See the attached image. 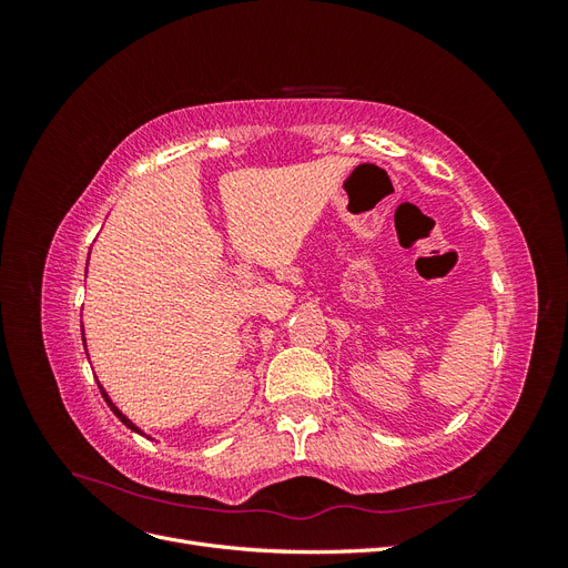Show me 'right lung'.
<instances>
[{"mask_svg":"<svg viewBox=\"0 0 568 568\" xmlns=\"http://www.w3.org/2000/svg\"><path fill=\"white\" fill-rule=\"evenodd\" d=\"M99 390H101V395H104V400H106V405L111 407V412H113V415H115V417H118L120 422H123V424H125L128 428H134V432H140V428H136V426H134V424H132V422H130V419H128V417L123 415V412H120V409H118V407H115V405L111 403V398H109V395H106V390H104V388H101V384H99ZM140 434H142V432H140Z\"/></svg>","mask_w":568,"mask_h":568,"instance_id":"add662e5","label":"right lung"}]
</instances>
